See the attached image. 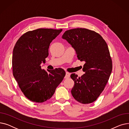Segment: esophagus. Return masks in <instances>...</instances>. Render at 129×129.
I'll return each mask as SVG.
<instances>
[{"label":"esophagus","mask_w":129,"mask_h":129,"mask_svg":"<svg viewBox=\"0 0 129 129\" xmlns=\"http://www.w3.org/2000/svg\"><path fill=\"white\" fill-rule=\"evenodd\" d=\"M70 75H71V74L70 73L66 72V75H65V78H69L70 77Z\"/></svg>","instance_id":"esophagus-1"}]
</instances>
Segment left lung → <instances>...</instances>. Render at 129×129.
Segmentation results:
<instances>
[{
	"mask_svg": "<svg viewBox=\"0 0 129 129\" xmlns=\"http://www.w3.org/2000/svg\"><path fill=\"white\" fill-rule=\"evenodd\" d=\"M62 38L75 49L78 59L85 63L83 75H71L75 83L71 90L72 96L79 103H92L104 90L112 72L107 44L99 34L85 28L67 30Z\"/></svg>",
	"mask_w": 129,
	"mask_h": 129,
	"instance_id": "left-lung-1",
	"label": "left lung"
}]
</instances>
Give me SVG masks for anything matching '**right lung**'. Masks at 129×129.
<instances>
[{
  "instance_id": "add662e5",
  "label": "right lung",
  "mask_w": 129,
  "mask_h": 129,
  "mask_svg": "<svg viewBox=\"0 0 129 129\" xmlns=\"http://www.w3.org/2000/svg\"><path fill=\"white\" fill-rule=\"evenodd\" d=\"M62 29L40 28L25 33L16 42L12 59L13 75L24 95L36 103L50 99L62 82L65 72L41 69L49 55L50 43Z\"/></svg>"
}]
</instances>
